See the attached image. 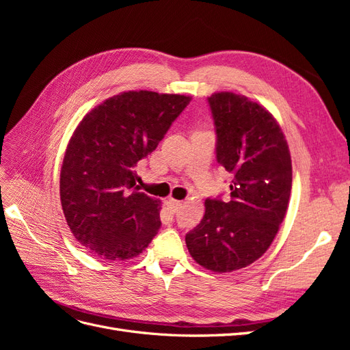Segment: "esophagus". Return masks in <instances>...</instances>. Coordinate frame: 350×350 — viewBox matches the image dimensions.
I'll list each match as a JSON object with an SVG mask.
<instances>
[{
  "instance_id": "34e87169",
  "label": "esophagus",
  "mask_w": 350,
  "mask_h": 350,
  "mask_svg": "<svg viewBox=\"0 0 350 350\" xmlns=\"http://www.w3.org/2000/svg\"><path fill=\"white\" fill-rule=\"evenodd\" d=\"M166 203H167V206L171 207L174 211H176L178 208H181V206H183L181 201H176V200H174V198H169V200L166 201Z\"/></svg>"
}]
</instances>
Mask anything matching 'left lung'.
<instances>
[{"instance_id": "obj_1", "label": "left lung", "mask_w": 350, "mask_h": 350, "mask_svg": "<svg viewBox=\"0 0 350 350\" xmlns=\"http://www.w3.org/2000/svg\"><path fill=\"white\" fill-rule=\"evenodd\" d=\"M216 159L232 175L230 200H206V213L185 235L191 257L225 273L250 266L266 252L288 210L292 161L274 116L242 94H211Z\"/></svg>"}]
</instances>
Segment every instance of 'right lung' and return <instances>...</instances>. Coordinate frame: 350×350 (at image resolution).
<instances>
[{"label": "right lung", "mask_w": 350, "mask_h": 350, "mask_svg": "<svg viewBox=\"0 0 350 350\" xmlns=\"http://www.w3.org/2000/svg\"><path fill=\"white\" fill-rule=\"evenodd\" d=\"M189 100L124 92L92 109L74 131L61 167V204L74 238L96 257H137L157 234L161 201L139 191L135 166Z\"/></svg>", "instance_id": "obj_1"}]
</instances>
